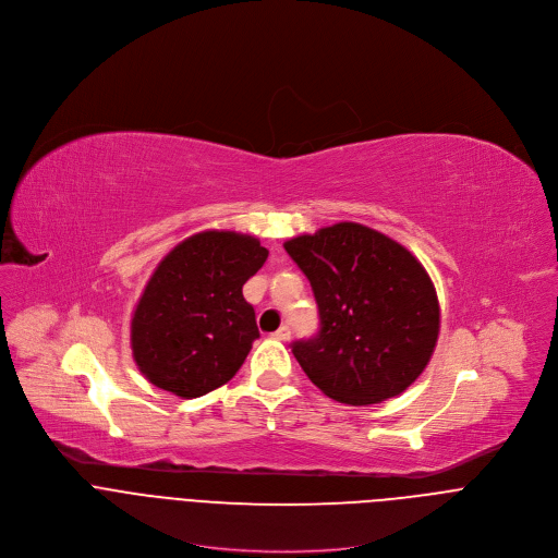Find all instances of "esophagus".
Masks as SVG:
<instances>
[{
	"label": "esophagus",
	"instance_id": "34e87169",
	"mask_svg": "<svg viewBox=\"0 0 558 558\" xmlns=\"http://www.w3.org/2000/svg\"><path fill=\"white\" fill-rule=\"evenodd\" d=\"M274 338L280 340V342H289V340H291V329L284 325V327H280V329L274 333Z\"/></svg>",
	"mask_w": 558,
	"mask_h": 558
}]
</instances>
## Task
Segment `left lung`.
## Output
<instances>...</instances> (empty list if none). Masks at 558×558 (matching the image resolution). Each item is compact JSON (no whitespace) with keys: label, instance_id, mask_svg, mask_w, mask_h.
I'll use <instances>...</instances> for the list:
<instances>
[{"label":"left lung","instance_id":"1","mask_svg":"<svg viewBox=\"0 0 558 558\" xmlns=\"http://www.w3.org/2000/svg\"><path fill=\"white\" fill-rule=\"evenodd\" d=\"M308 278L320 331L291 351L331 400L366 407L404 392L439 336V300L424 265L392 238L336 222L284 243Z\"/></svg>","mask_w":558,"mask_h":558}]
</instances>
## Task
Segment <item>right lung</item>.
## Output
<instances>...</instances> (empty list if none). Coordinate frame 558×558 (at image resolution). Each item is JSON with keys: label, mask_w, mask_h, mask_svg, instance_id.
<instances>
[{"label": "right lung", "mask_w": 558, "mask_h": 558, "mask_svg": "<svg viewBox=\"0 0 558 558\" xmlns=\"http://www.w3.org/2000/svg\"><path fill=\"white\" fill-rule=\"evenodd\" d=\"M267 256L254 235L211 229L158 263L130 331L134 362L154 386L192 400L238 373L260 338L243 284Z\"/></svg>", "instance_id": "1"}]
</instances>
